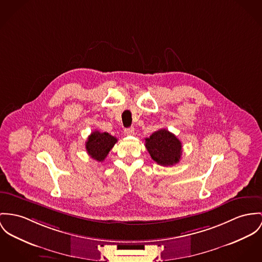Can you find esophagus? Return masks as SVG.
I'll use <instances>...</instances> for the list:
<instances>
[{
    "label": "esophagus",
    "instance_id": "34e87169",
    "mask_svg": "<svg viewBox=\"0 0 262 262\" xmlns=\"http://www.w3.org/2000/svg\"><path fill=\"white\" fill-rule=\"evenodd\" d=\"M124 135L125 136H133V135H135V128L133 126L124 128Z\"/></svg>",
    "mask_w": 262,
    "mask_h": 262
}]
</instances>
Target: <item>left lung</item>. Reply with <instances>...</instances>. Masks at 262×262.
Returning a JSON list of instances; mask_svg holds the SVG:
<instances>
[{"label":"left lung","mask_w":262,"mask_h":262,"mask_svg":"<svg viewBox=\"0 0 262 262\" xmlns=\"http://www.w3.org/2000/svg\"><path fill=\"white\" fill-rule=\"evenodd\" d=\"M145 147L151 159L162 166H171L181 160V141L165 128L155 132L145 139Z\"/></svg>","instance_id":"8db88e82"}]
</instances>
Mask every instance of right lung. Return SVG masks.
I'll return each mask as SVG.
<instances>
[{
    "label": "right lung",
    "mask_w": 262,
    "mask_h": 262,
    "mask_svg": "<svg viewBox=\"0 0 262 262\" xmlns=\"http://www.w3.org/2000/svg\"><path fill=\"white\" fill-rule=\"evenodd\" d=\"M117 141V138L107 133L95 130L89 136L85 142V148L91 158L96 161H103Z\"/></svg>",
    "instance_id": "right-lung-1"
}]
</instances>
